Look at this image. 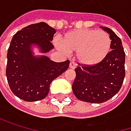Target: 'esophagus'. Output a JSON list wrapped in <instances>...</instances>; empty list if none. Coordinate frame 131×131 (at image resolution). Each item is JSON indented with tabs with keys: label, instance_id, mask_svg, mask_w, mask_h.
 <instances>
[{
	"label": "esophagus",
	"instance_id": "1",
	"mask_svg": "<svg viewBox=\"0 0 131 131\" xmlns=\"http://www.w3.org/2000/svg\"><path fill=\"white\" fill-rule=\"evenodd\" d=\"M76 66H77V65H76V63L74 62H71L70 64H69V68L71 69H74L76 68Z\"/></svg>",
	"mask_w": 131,
	"mask_h": 131
}]
</instances>
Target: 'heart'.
Wrapping results in <instances>:
<instances>
[{
	"instance_id": "obj_1",
	"label": "heart",
	"mask_w": 131,
	"mask_h": 131,
	"mask_svg": "<svg viewBox=\"0 0 131 131\" xmlns=\"http://www.w3.org/2000/svg\"><path fill=\"white\" fill-rule=\"evenodd\" d=\"M60 50L77 53L78 61L84 65H95L103 60L111 48V39L103 31L85 29L73 30L60 38Z\"/></svg>"
}]
</instances>
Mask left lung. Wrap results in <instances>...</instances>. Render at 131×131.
<instances>
[{
  "label": "left lung",
  "mask_w": 131,
  "mask_h": 131,
  "mask_svg": "<svg viewBox=\"0 0 131 131\" xmlns=\"http://www.w3.org/2000/svg\"><path fill=\"white\" fill-rule=\"evenodd\" d=\"M102 28L110 34L112 50L95 65L78 63L72 85L74 95L90 103H102L113 98L119 91L125 77V52L121 39L112 29Z\"/></svg>",
  "instance_id": "8db88e82"
}]
</instances>
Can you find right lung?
<instances>
[{"mask_svg":"<svg viewBox=\"0 0 131 131\" xmlns=\"http://www.w3.org/2000/svg\"><path fill=\"white\" fill-rule=\"evenodd\" d=\"M56 30L45 22L32 24L16 32L7 51L6 76L12 92L26 102L45 99L51 82L69 67L70 60L54 62L47 57L33 56L31 46L37 45L42 53L53 48Z\"/></svg>","mask_w":131,"mask_h":131,"instance_id":"1","label":"right lung"}]
</instances>
